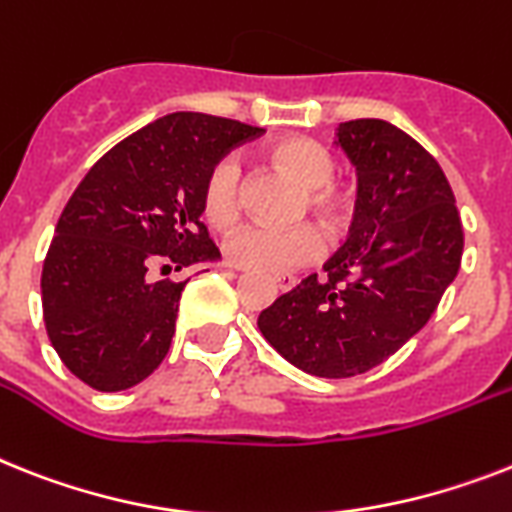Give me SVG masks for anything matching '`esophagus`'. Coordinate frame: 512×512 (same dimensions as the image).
<instances>
[{"label": "esophagus", "instance_id": "obj_1", "mask_svg": "<svg viewBox=\"0 0 512 512\" xmlns=\"http://www.w3.org/2000/svg\"><path fill=\"white\" fill-rule=\"evenodd\" d=\"M227 269H238V266L227 264ZM274 282H277V287H280L282 293H287V290H293V287L298 285V280H295L293 274H280V277H274Z\"/></svg>", "mask_w": 512, "mask_h": 512}]
</instances>
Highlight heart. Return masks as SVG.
I'll list each match as a JSON object with an SVG mask.
<instances>
[{"label": "heart", "instance_id": "obj_1", "mask_svg": "<svg viewBox=\"0 0 512 512\" xmlns=\"http://www.w3.org/2000/svg\"><path fill=\"white\" fill-rule=\"evenodd\" d=\"M264 162L301 188L295 217L314 214L329 240H340L356 214V190L335 175L337 159L324 143L287 135L264 151ZM201 211L214 230L230 232L243 217V175L232 156L211 164L201 183ZM324 240L311 225L287 230L246 227L227 243V259L253 272L285 274L322 256Z\"/></svg>", "mask_w": 512, "mask_h": 512}]
</instances>
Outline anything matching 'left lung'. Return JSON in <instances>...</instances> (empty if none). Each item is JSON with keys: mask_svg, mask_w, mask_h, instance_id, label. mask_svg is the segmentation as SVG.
<instances>
[{"mask_svg": "<svg viewBox=\"0 0 512 512\" xmlns=\"http://www.w3.org/2000/svg\"><path fill=\"white\" fill-rule=\"evenodd\" d=\"M337 141L358 170L348 243L259 316L261 335L306 374L356 377L398 353L437 311L463 259L453 188L429 151L384 120Z\"/></svg>", "mask_w": 512, "mask_h": 512, "instance_id": "1", "label": "left lung"}]
</instances>
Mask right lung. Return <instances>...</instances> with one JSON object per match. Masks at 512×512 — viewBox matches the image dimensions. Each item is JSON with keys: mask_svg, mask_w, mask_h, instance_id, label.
Listing matches in <instances>:
<instances>
[{"mask_svg": "<svg viewBox=\"0 0 512 512\" xmlns=\"http://www.w3.org/2000/svg\"><path fill=\"white\" fill-rule=\"evenodd\" d=\"M261 128L175 112L122 138L80 180L41 272L49 342L80 382L120 392L154 374L175 337L185 282L151 272L217 259L201 183Z\"/></svg>", "mask_w": 512, "mask_h": 512, "instance_id": "obj_1", "label": "right lung"}]
</instances>
